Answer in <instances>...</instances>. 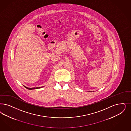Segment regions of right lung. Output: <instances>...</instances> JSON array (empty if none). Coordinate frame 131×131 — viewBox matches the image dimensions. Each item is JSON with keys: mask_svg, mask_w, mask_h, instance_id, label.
Instances as JSON below:
<instances>
[{"mask_svg": "<svg viewBox=\"0 0 131 131\" xmlns=\"http://www.w3.org/2000/svg\"><path fill=\"white\" fill-rule=\"evenodd\" d=\"M26 89H27L28 90H34V89H40V88H42V87H36V88H27V87H26V86H24Z\"/></svg>", "mask_w": 131, "mask_h": 131, "instance_id": "add662e5", "label": "right lung"}]
</instances>
